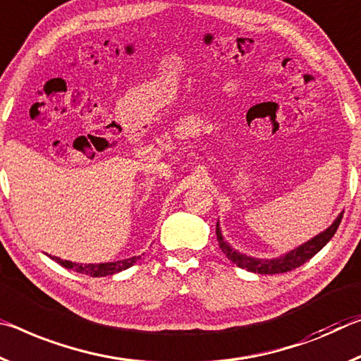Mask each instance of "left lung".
Here are the masks:
<instances>
[{
  "label": "left lung",
  "instance_id": "8db88e82",
  "mask_svg": "<svg viewBox=\"0 0 361 361\" xmlns=\"http://www.w3.org/2000/svg\"><path fill=\"white\" fill-rule=\"evenodd\" d=\"M342 216H344V211L339 212V216L336 217L334 222L331 224L326 230H323V232L315 235L314 238L307 240L305 243L299 245L298 247H294V250L283 254V256L274 257V259H257V257L247 256V254L236 251L235 247L230 246L227 241L224 240L219 221L216 224V235H217V241H219V247L222 250V252L226 254L228 261H232L233 264L238 265L240 269H245L247 271H252V274H261V275L285 274V271L298 269L307 261H310V259L314 257L331 238H333L336 230H338L339 224L342 221Z\"/></svg>",
  "mask_w": 361,
  "mask_h": 361
}]
</instances>
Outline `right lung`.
Masks as SVG:
<instances>
[{"instance_id": "1", "label": "right lung", "mask_w": 361, "mask_h": 361, "mask_svg": "<svg viewBox=\"0 0 361 361\" xmlns=\"http://www.w3.org/2000/svg\"><path fill=\"white\" fill-rule=\"evenodd\" d=\"M52 261H56L57 264H61L62 267L78 271V274H85L90 276H107V275H115L118 271L126 270L129 267L139 261L140 256H133L129 259H121V261H115V262H102V264H78V262H70V261H63L61 257L56 256H49Z\"/></svg>"}]
</instances>
